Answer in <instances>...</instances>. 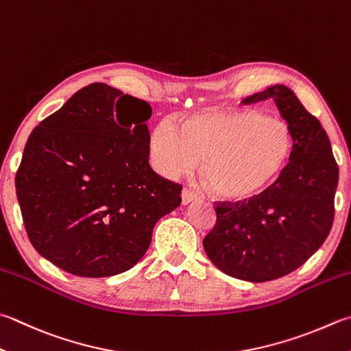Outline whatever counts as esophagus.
I'll return each instance as SVG.
<instances>
[{
    "instance_id": "esophagus-1",
    "label": "esophagus",
    "mask_w": 351,
    "mask_h": 351,
    "mask_svg": "<svg viewBox=\"0 0 351 351\" xmlns=\"http://www.w3.org/2000/svg\"><path fill=\"white\" fill-rule=\"evenodd\" d=\"M195 198H197V194L194 193V191H191L188 188H183V191H182V203L183 204H188L191 202H194Z\"/></svg>"
}]
</instances>
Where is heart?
I'll return each instance as SVG.
<instances>
[{
	"label": "heart",
	"instance_id": "obj_1",
	"mask_svg": "<svg viewBox=\"0 0 351 351\" xmlns=\"http://www.w3.org/2000/svg\"><path fill=\"white\" fill-rule=\"evenodd\" d=\"M292 149L286 121L256 110H209L180 125L163 121L151 131L149 153L165 176H178L202 160L210 193L241 200L267 186Z\"/></svg>",
	"mask_w": 351,
	"mask_h": 351
}]
</instances>
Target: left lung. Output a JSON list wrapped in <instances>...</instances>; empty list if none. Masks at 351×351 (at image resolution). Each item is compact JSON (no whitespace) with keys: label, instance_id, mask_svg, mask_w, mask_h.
Masks as SVG:
<instances>
[{"label":"left lung","instance_id":"obj_1","mask_svg":"<svg viewBox=\"0 0 351 351\" xmlns=\"http://www.w3.org/2000/svg\"><path fill=\"white\" fill-rule=\"evenodd\" d=\"M272 99L292 131V153L276 182L238 203L217 204L203 247L234 278L264 282L302 266L330 234L339 169L326 130L286 85H272L241 104Z\"/></svg>","mask_w":351,"mask_h":351}]
</instances>
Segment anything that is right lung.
Masks as SVG:
<instances>
[{
  "instance_id": "1",
  "label": "right lung",
  "mask_w": 351,
  "mask_h": 351,
  "mask_svg": "<svg viewBox=\"0 0 351 351\" xmlns=\"http://www.w3.org/2000/svg\"><path fill=\"white\" fill-rule=\"evenodd\" d=\"M148 102L95 82L25 143L15 188L33 247L62 270L113 276L147 254L182 186L149 167Z\"/></svg>"
}]
</instances>
